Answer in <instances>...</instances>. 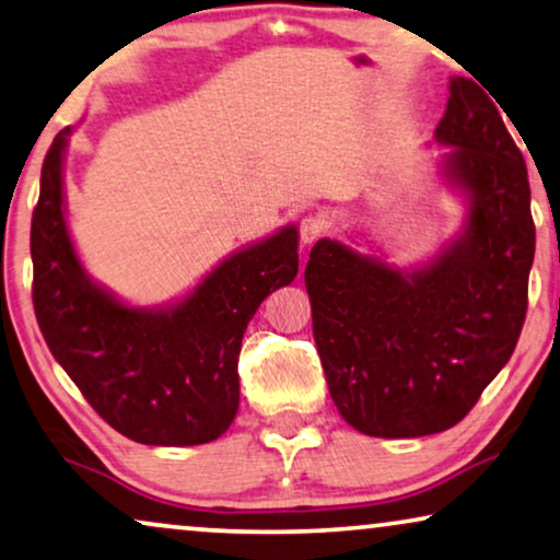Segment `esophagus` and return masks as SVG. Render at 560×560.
Masks as SVG:
<instances>
[{"label":"esophagus","instance_id":"obj_1","mask_svg":"<svg viewBox=\"0 0 560 560\" xmlns=\"http://www.w3.org/2000/svg\"><path fill=\"white\" fill-rule=\"evenodd\" d=\"M325 231H327V223L322 215H306L302 220V225H299V233H302L304 243H314L319 235H325Z\"/></svg>","mask_w":560,"mask_h":560}]
</instances>
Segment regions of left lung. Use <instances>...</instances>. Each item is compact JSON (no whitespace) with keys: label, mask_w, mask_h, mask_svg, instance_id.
Wrapping results in <instances>:
<instances>
[{"label":"left lung","mask_w":560,"mask_h":560,"mask_svg":"<svg viewBox=\"0 0 560 560\" xmlns=\"http://www.w3.org/2000/svg\"><path fill=\"white\" fill-rule=\"evenodd\" d=\"M436 141L469 192L464 233L434 264L396 271L322 238L304 281L329 396L352 429L413 439L452 429L513 355L535 254L530 185L494 101L448 85Z\"/></svg>","instance_id":"left-lung-1"}]
</instances>
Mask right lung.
Returning a JSON list of instances; mask_svg holds the SVG:
<instances>
[{
	"label": "right lung",
	"mask_w": 560,
	"mask_h": 560,
	"mask_svg": "<svg viewBox=\"0 0 560 560\" xmlns=\"http://www.w3.org/2000/svg\"><path fill=\"white\" fill-rule=\"evenodd\" d=\"M52 139L33 210V304L52 358L101 419L149 446H192L225 434L241 400L238 352L250 317L299 271L289 225L218 266L185 302L131 310L78 264L62 212V149Z\"/></svg>",
	"instance_id": "1"
}]
</instances>
